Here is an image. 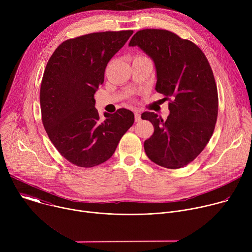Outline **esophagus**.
Listing matches in <instances>:
<instances>
[{"label": "esophagus", "mask_w": 252, "mask_h": 252, "mask_svg": "<svg viewBox=\"0 0 252 252\" xmlns=\"http://www.w3.org/2000/svg\"><path fill=\"white\" fill-rule=\"evenodd\" d=\"M134 120H135V122H136V123L140 122L141 118H140V114H139L138 112H134Z\"/></svg>", "instance_id": "1"}]
</instances>
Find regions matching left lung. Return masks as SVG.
Returning <instances> with one entry per match:
<instances>
[{
    "label": "left lung",
    "mask_w": 252,
    "mask_h": 252,
    "mask_svg": "<svg viewBox=\"0 0 252 252\" xmlns=\"http://www.w3.org/2000/svg\"><path fill=\"white\" fill-rule=\"evenodd\" d=\"M128 46L154 61L156 91L171 99L166 121L155 113L141 115L155 127L143 145L146 154L160 166L181 168L203 151L215 127L219 95L212 69L196 45L166 30L138 31Z\"/></svg>",
    "instance_id": "8db88e82"
}]
</instances>
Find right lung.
Listing matches in <instances>:
<instances>
[{"label":"right lung","instance_id":"1","mask_svg":"<svg viewBox=\"0 0 252 252\" xmlns=\"http://www.w3.org/2000/svg\"><path fill=\"white\" fill-rule=\"evenodd\" d=\"M132 32H93L66 40L47 63L40 92L43 125L58 152L75 165L106 161L133 125L134 115L126 109L104 113L100 120L94 98L107 63Z\"/></svg>","mask_w":252,"mask_h":252}]
</instances>
